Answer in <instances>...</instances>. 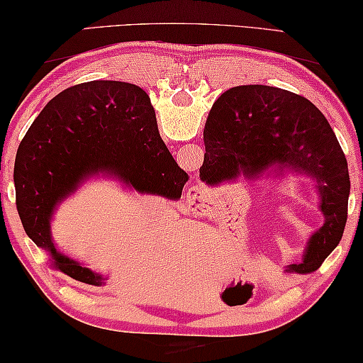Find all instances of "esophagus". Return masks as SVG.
<instances>
[{
    "label": "esophagus",
    "instance_id": "1",
    "mask_svg": "<svg viewBox=\"0 0 363 363\" xmlns=\"http://www.w3.org/2000/svg\"><path fill=\"white\" fill-rule=\"evenodd\" d=\"M204 201H206V191H204L203 186H191L190 190L186 193V203L190 206L191 211L199 213L203 211L204 208Z\"/></svg>",
    "mask_w": 363,
    "mask_h": 363
}]
</instances>
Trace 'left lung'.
Returning a JSON list of instances; mask_svg holds the SVG:
<instances>
[{
  "mask_svg": "<svg viewBox=\"0 0 363 363\" xmlns=\"http://www.w3.org/2000/svg\"><path fill=\"white\" fill-rule=\"evenodd\" d=\"M203 139L206 152L199 178L206 185L259 178L269 169L314 183L324 224L311 235L303 259L286 272L318 270L342 239L350 194L347 160L324 114L281 88L235 86L213 104Z\"/></svg>",
  "mask_w": 363,
  "mask_h": 363,
  "instance_id": "1",
  "label": "left lung"
}]
</instances>
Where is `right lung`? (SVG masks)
Wrapping results in <instances>:
<instances>
[{"mask_svg": "<svg viewBox=\"0 0 363 363\" xmlns=\"http://www.w3.org/2000/svg\"><path fill=\"white\" fill-rule=\"evenodd\" d=\"M98 173L169 199L180 198L188 182L160 138L149 94L133 83L67 88L42 109L16 155V206L26 234L49 252L54 269L94 286L103 277L57 250L50 219L57 204Z\"/></svg>", "mask_w": 363, "mask_h": 363, "instance_id": "right-lung-1", "label": "right lung"}]
</instances>
